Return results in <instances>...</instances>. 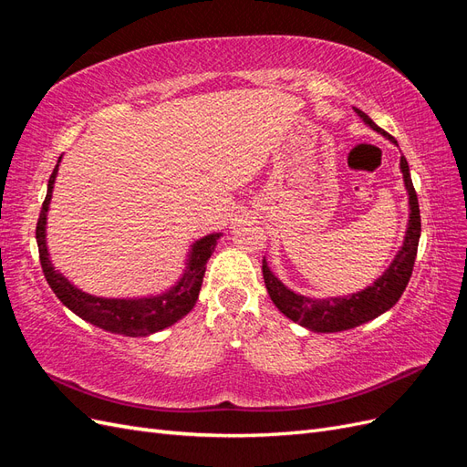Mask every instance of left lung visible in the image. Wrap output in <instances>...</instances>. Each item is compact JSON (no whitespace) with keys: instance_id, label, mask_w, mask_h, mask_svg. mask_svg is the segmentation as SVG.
I'll return each instance as SVG.
<instances>
[{"instance_id":"1","label":"left lung","mask_w":467,"mask_h":467,"mask_svg":"<svg viewBox=\"0 0 467 467\" xmlns=\"http://www.w3.org/2000/svg\"><path fill=\"white\" fill-rule=\"evenodd\" d=\"M355 110L358 112V117L370 126V129L391 138L388 132L381 130L379 126L366 115V112H362L360 109H355ZM401 171H403V181L409 192V206H411L405 242L388 271L381 275L372 286L364 288L362 292H357L352 296H345V298L309 300L306 296L294 294L292 290H288L285 285H282V282L271 273V268L266 266V261L263 259V278H265L268 296H271L275 306L288 319L304 325V327H307L309 331H317V333L345 331V329L358 327V325L388 312V309L401 298L403 290L407 288V282L413 275L419 237H420L419 201H417V192L411 181V173H409L407 160L403 155H401Z\"/></svg>"}]
</instances>
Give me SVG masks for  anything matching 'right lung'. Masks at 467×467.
<instances>
[{
	"mask_svg": "<svg viewBox=\"0 0 467 467\" xmlns=\"http://www.w3.org/2000/svg\"><path fill=\"white\" fill-rule=\"evenodd\" d=\"M56 173H58V165L54 167V171L48 179L47 199L40 208V216L36 222V244L42 273H45L47 282L54 290V294L58 296V300L81 319H86L105 331L126 337H146L169 327V325H173L181 317H185L196 304V300H199V292L206 273V263L212 255V251L216 247L220 234H210L192 245L185 275H182V278L169 292L138 300L97 298V296L81 292L74 285H69L67 278H64L58 271H54V266L48 259L45 228Z\"/></svg>",
	"mask_w": 467,
	"mask_h": 467,
	"instance_id": "right-lung-1",
	"label": "right lung"
}]
</instances>
